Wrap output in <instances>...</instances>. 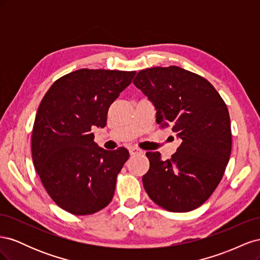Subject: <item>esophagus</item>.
<instances>
[{
  "mask_svg": "<svg viewBox=\"0 0 260 260\" xmlns=\"http://www.w3.org/2000/svg\"><path fill=\"white\" fill-rule=\"evenodd\" d=\"M129 153H130L131 156H136V155H142L143 151H142V149L138 148V147H130Z\"/></svg>",
  "mask_w": 260,
  "mask_h": 260,
  "instance_id": "1",
  "label": "esophagus"
}]
</instances>
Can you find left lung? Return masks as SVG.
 <instances>
[{
    "instance_id": "1",
    "label": "left lung",
    "mask_w": 260,
    "mask_h": 260,
    "mask_svg": "<svg viewBox=\"0 0 260 260\" xmlns=\"http://www.w3.org/2000/svg\"><path fill=\"white\" fill-rule=\"evenodd\" d=\"M133 83L151 102L156 122L170 127L182 143L170 159L147 152L143 186L157 205L185 212L216 190L229 162L230 116L223 100L203 77L177 66L141 70Z\"/></svg>"
}]
</instances>
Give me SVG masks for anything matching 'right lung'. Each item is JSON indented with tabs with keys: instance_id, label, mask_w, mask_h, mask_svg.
Wrapping results in <instances>:
<instances>
[{
	"instance_id": "obj_1",
	"label": "right lung",
	"mask_w": 260,
	"mask_h": 260,
	"mask_svg": "<svg viewBox=\"0 0 260 260\" xmlns=\"http://www.w3.org/2000/svg\"><path fill=\"white\" fill-rule=\"evenodd\" d=\"M136 72L79 69L55 81L39 105L31 139L36 170L52 200L77 216L106 207L127 148L106 151L91 129L104 128L113 102Z\"/></svg>"
}]
</instances>
